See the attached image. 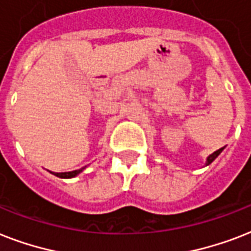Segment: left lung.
<instances>
[{
    "instance_id": "obj_1",
    "label": "left lung",
    "mask_w": 251,
    "mask_h": 251,
    "mask_svg": "<svg viewBox=\"0 0 251 251\" xmlns=\"http://www.w3.org/2000/svg\"><path fill=\"white\" fill-rule=\"evenodd\" d=\"M223 150H224V149H219L218 151H215L214 153H211L210 156L207 157V160H206V167H207V165H210L211 163H212V161H214L215 159H216V157H218L219 155H220V153H222Z\"/></svg>"
}]
</instances>
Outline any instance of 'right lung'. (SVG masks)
<instances>
[{
	"label": "right lung",
	"instance_id": "1",
	"mask_svg": "<svg viewBox=\"0 0 251 251\" xmlns=\"http://www.w3.org/2000/svg\"><path fill=\"white\" fill-rule=\"evenodd\" d=\"M86 167L80 168V169H76V171H72V172H64V173H56V172H50L52 175L57 176V177H60V178H73V177H76V176L79 175L80 172H83V169Z\"/></svg>",
	"mask_w": 251,
	"mask_h": 251
}]
</instances>
